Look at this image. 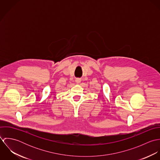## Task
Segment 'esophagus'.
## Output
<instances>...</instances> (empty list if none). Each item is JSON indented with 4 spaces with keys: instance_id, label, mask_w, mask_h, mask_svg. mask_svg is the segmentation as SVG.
Listing matches in <instances>:
<instances>
[{
    "instance_id": "obj_1",
    "label": "esophagus",
    "mask_w": 160,
    "mask_h": 160,
    "mask_svg": "<svg viewBox=\"0 0 160 160\" xmlns=\"http://www.w3.org/2000/svg\"><path fill=\"white\" fill-rule=\"evenodd\" d=\"M81 79H79V78H77V79H76V82L77 84L80 83V82H81Z\"/></svg>"
}]
</instances>
